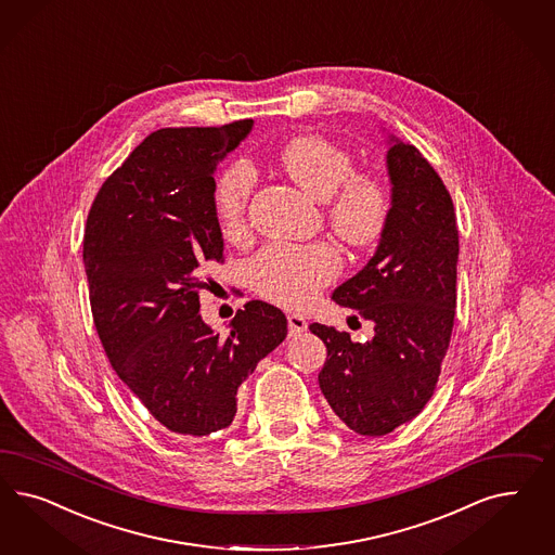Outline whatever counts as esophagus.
<instances>
[{
	"mask_svg": "<svg viewBox=\"0 0 555 555\" xmlns=\"http://www.w3.org/2000/svg\"><path fill=\"white\" fill-rule=\"evenodd\" d=\"M287 328H289V337H296V335L305 333L308 322L302 314H287Z\"/></svg>",
	"mask_w": 555,
	"mask_h": 555,
	"instance_id": "esophagus-1",
	"label": "esophagus"
}]
</instances>
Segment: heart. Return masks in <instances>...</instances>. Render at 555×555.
Returning a JSON list of instances; mask_svg holds the SVG:
<instances>
[{"label": "heart", "mask_w": 555, "mask_h": 555, "mask_svg": "<svg viewBox=\"0 0 555 555\" xmlns=\"http://www.w3.org/2000/svg\"><path fill=\"white\" fill-rule=\"evenodd\" d=\"M287 178L306 194L328 206L331 229L351 247H370L384 234L392 199L382 179L358 173L353 155L319 134H298L278 153ZM255 185L249 163L231 165L215 188V212L224 236L245 231V218ZM340 271L339 250L328 243L269 245L249 263L253 287L271 302L308 305Z\"/></svg>", "instance_id": "b5f03b06"}]
</instances>
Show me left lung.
<instances>
[{
    "label": "left lung",
    "instance_id": "1",
    "mask_svg": "<svg viewBox=\"0 0 555 555\" xmlns=\"http://www.w3.org/2000/svg\"><path fill=\"white\" fill-rule=\"evenodd\" d=\"M392 210L367 266L333 292L337 305L374 322V339L353 343L326 324L319 374L331 409L367 437L392 433L435 392L455 319L460 234L453 202L416 146L388 137Z\"/></svg>",
    "mask_w": 555,
    "mask_h": 555
}]
</instances>
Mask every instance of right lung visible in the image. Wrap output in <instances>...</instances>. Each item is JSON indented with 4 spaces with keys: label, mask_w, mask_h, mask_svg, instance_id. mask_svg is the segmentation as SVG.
I'll list each match as a JSON object with an SVG mask.
<instances>
[{
    "label": "right lung",
    "mask_w": 555,
    "mask_h": 555,
    "mask_svg": "<svg viewBox=\"0 0 555 555\" xmlns=\"http://www.w3.org/2000/svg\"><path fill=\"white\" fill-rule=\"evenodd\" d=\"M253 120L149 134L91 204L83 263L91 314L114 372L165 429H227L236 390L286 339V314L250 300L227 337L199 317L206 269L222 261L216 165Z\"/></svg>",
    "instance_id": "right-lung-1"
}]
</instances>
